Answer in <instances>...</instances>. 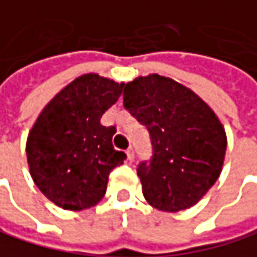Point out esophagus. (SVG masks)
I'll return each mask as SVG.
<instances>
[{"instance_id":"obj_1","label":"esophagus","mask_w":257,"mask_h":257,"mask_svg":"<svg viewBox=\"0 0 257 257\" xmlns=\"http://www.w3.org/2000/svg\"><path fill=\"white\" fill-rule=\"evenodd\" d=\"M126 158H127V161H130V163H133V161H134V152H133V149H131V148L126 151Z\"/></svg>"}]
</instances>
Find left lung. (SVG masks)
<instances>
[{
  "label": "left lung",
  "instance_id": "8db88e82",
  "mask_svg": "<svg viewBox=\"0 0 257 257\" xmlns=\"http://www.w3.org/2000/svg\"><path fill=\"white\" fill-rule=\"evenodd\" d=\"M123 87L124 108L148 127L152 142L151 161L137 169L145 199L166 212L191 208L221 173L227 148L221 121L172 78L152 73Z\"/></svg>",
  "mask_w": 257,
  "mask_h": 257
}]
</instances>
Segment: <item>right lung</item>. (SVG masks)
I'll return each instance as SVG.
<instances>
[{
    "label": "right lung",
    "mask_w": 257,
    "mask_h": 257,
    "mask_svg": "<svg viewBox=\"0 0 257 257\" xmlns=\"http://www.w3.org/2000/svg\"><path fill=\"white\" fill-rule=\"evenodd\" d=\"M121 87L97 73L81 75L49 100L33 124L27 139L30 175L57 206L82 211L97 205L109 173L126 160L111 143L115 127L100 124Z\"/></svg>",
    "instance_id": "1"
}]
</instances>
